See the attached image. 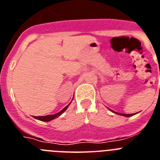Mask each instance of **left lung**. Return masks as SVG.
I'll list each match as a JSON object with an SVG mask.
<instances>
[{
	"label": "left lung",
	"instance_id": "left-lung-1",
	"mask_svg": "<svg viewBox=\"0 0 160 160\" xmlns=\"http://www.w3.org/2000/svg\"><path fill=\"white\" fill-rule=\"evenodd\" d=\"M110 111H112L113 113H114V114H118V115H122V116H124V117H131V116H133V115H134V114H121V113H117V112H114V111H113L112 110H111V109H110Z\"/></svg>",
	"mask_w": 160,
	"mask_h": 160
}]
</instances>
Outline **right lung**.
Returning a JSON list of instances; mask_svg holds the SVG:
<instances>
[{
	"instance_id": "obj_1",
	"label": "right lung",
	"mask_w": 160,
	"mask_h": 160,
	"mask_svg": "<svg viewBox=\"0 0 160 160\" xmlns=\"http://www.w3.org/2000/svg\"><path fill=\"white\" fill-rule=\"evenodd\" d=\"M71 103V102H70ZM70 104L69 105L66 106V107H64V108L62 110V111H60V112L57 113V114H48V115H46V116H34L33 118H36V119H38L40 120V121H42V122H49V121H51V120L54 119V118H58V117H59L62 114H63V113L65 112V111H66V109L68 108V107L70 106Z\"/></svg>"
}]
</instances>
